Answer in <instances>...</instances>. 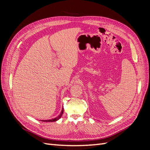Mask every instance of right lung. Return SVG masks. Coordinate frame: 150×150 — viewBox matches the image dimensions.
I'll return each instance as SVG.
<instances>
[{"label": "right lung", "instance_id": "obj_1", "mask_svg": "<svg viewBox=\"0 0 150 150\" xmlns=\"http://www.w3.org/2000/svg\"><path fill=\"white\" fill-rule=\"evenodd\" d=\"M63 111H64V108H62V110H61V113L59 114V115L57 117H56L55 118H53V119H51V120H40V121H44V122H54V121H56L59 120V119L61 118V116H62V114H63Z\"/></svg>", "mask_w": 150, "mask_h": 150}]
</instances>
